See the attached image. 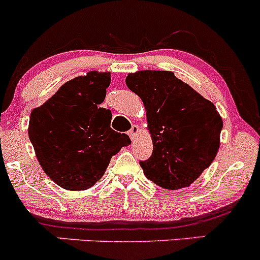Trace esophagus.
I'll list each match as a JSON object with an SVG mask.
<instances>
[{
	"instance_id": "obj_1",
	"label": "esophagus",
	"mask_w": 260,
	"mask_h": 260,
	"mask_svg": "<svg viewBox=\"0 0 260 260\" xmlns=\"http://www.w3.org/2000/svg\"><path fill=\"white\" fill-rule=\"evenodd\" d=\"M139 134V127L136 126V125H133V127L129 130V133H127V135H129V138L131 140H134V139L136 138V135Z\"/></svg>"
}]
</instances>
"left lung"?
Wrapping results in <instances>:
<instances>
[{
  "label": "left lung",
  "instance_id": "obj_1",
  "mask_svg": "<svg viewBox=\"0 0 260 260\" xmlns=\"http://www.w3.org/2000/svg\"><path fill=\"white\" fill-rule=\"evenodd\" d=\"M126 85L143 100L152 140V155L140 161L145 176L164 189L189 188L218 154L220 114L171 71L133 72Z\"/></svg>",
  "mask_w": 260,
  "mask_h": 260
}]
</instances>
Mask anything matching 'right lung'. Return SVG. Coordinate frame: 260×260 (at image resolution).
<instances>
[{"label": "right lung", "instance_id": "1", "mask_svg": "<svg viewBox=\"0 0 260 260\" xmlns=\"http://www.w3.org/2000/svg\"><path fill=\"white\" fill-rule=\"evenodd\" d=\"M110 72L89 71L65 82L31 111L28 138L46 175L63 189L86 190L100 180L111 157L130 144L110 127L111 112L100 108Z\"/></svg>", "mask_w": 260, "mask_h": 260}]
</instances>
